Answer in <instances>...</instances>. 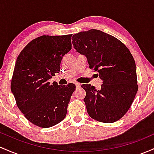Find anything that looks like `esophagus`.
I'll list each match as a JSON object with an SVG mask.
<instances>
[{"instance_id":"esophagus-1","label":"esophagus","mask_w":154,"mask_h":154,"mask_svg":"<svg viewBox=\"0 0 154 154\" xmlns=\"http://www.w3.org/2000/svg\"><path fill=\"white\" fill-rule=\"evenodd\" d=\"M75 85H76V88H80V86H81V84H80V83L76 82V83H75Z\"/></svg>"}]
</instances>
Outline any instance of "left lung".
I'll use <instances>...</instances> for the list:
<instances>
[{"label": "left lung", "mask_w": 154, "mask_h": 154, "mask_svg": "<svg viewBox=\"0 0 154 154\" xmlns=\"http://www.w3.org/2000/svg\"><path fill=\"white\" fill-rule=\"evenodd\" d=\"M72 40L77 52L86 56L90 68L98 71L103 80L99 91L90 84L81 86L86 92L84 101L88 114L104 123L121 119L138 89L131 53L118 39L98 29L77 33Z\"/></svg>", "instance_id": "obj_1"}]
</instances>
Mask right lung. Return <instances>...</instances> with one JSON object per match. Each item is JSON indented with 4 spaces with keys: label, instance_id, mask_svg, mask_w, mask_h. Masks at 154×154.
Wrapping results in <instances>:
<instances>
[{
    "label": "right lung",
    "instance_id": "obj_1",
    "mask_svg": "<svg viewBox=\"0 0 154 154\" xmlns=\"http://www.w3.org/2000/svg\"><path fill=\"white\" fill-rule=\"evenodd\" d=\"M72 35L35 38L24 48L16 61L11 91L19 110L40 128L54 126L66 115L75 85L60 86L55 82L51 85L48 79L59 73L63 56L72 49Z\"/></svg>",
    "mask_w": 154,
    "mask_h": 154
}]
</instances>
